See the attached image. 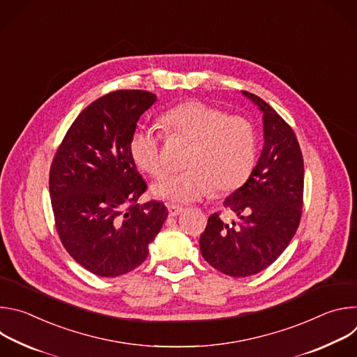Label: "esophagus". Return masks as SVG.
<instances>
[{"mask_svg": "<svg viewBox=\"0 0 357 357\" xmlns=\"http://www.w3.org/2000/svg\"><path fill=\"white\" fill-rule=\"evenodd\" d=\"M185 209L182 208V206H179V205H172V203H171V205H168V212H169V216H178V215H181L182 212H183Z\"/></svg>", "mask_w": 357, "mask_h": 357, "instance_id": "obj_1", "label": "esophagus"}]
</instances>
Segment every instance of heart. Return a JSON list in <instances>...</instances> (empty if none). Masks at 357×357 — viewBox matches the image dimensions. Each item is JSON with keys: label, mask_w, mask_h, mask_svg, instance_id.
Segmentation results:
<instances>
[{"label": "heart", "mask_w": 357, "mask_h": 357, "mask_svg": "<svg viewBox=\"0 0 357 357\" xmlns=\"http://www.w3.org/2000/svg\"><path fill=\"white\" fill-rule=\"evenodd\" d=\"M161 123L169 137L192 141L186 171L168 175L152 188L155 196L179 203L238 189L251 175L256 162V135L248 120L226 116L215 106L192 100L168 110ZM162 134L154 128H138L130 141L134 164L152 178L165 172Z\"/></svg>", "instance_id": "b5f03b06"}]
</instances>
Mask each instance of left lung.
Masks as SVG:
<instances>
[{
  "label": "left lung",
  "instance_id": "obj_1",
  "mask_svg": "<svg viewBox=\"0 0 357 357\" xmlns=\"http://www.w3.org/2000/svg\"><path fill=\"white\" fill-rule=\"evenodd\" d=\"M241 93L263 113L264 146L247 182L223 203L238 222L213 213L199 240L203 259L230 277L271 266L292 240L303 206V158L294 130L263 98Z\"/></svg>",
  "mask_w": 357,
  "mask_h": 357
}]
</instances>
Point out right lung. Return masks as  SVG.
I'll return each instance as SVG.
<instances>
[{
	"mask_svg": "<svg viewBox=\"0 0 357 357\" xmlns=\"http://www.w3.org/2000/svg\"><path fill=\"white\" fill-rule=\"evenodd\" d=\"M155 100L146 90L97 98L72 123L50 165L59 238L76 263L98 277H119L142 264L168 216L161 202H137L146 182L130 154L137 121Z\"/></svg>",
	"mask_w": 357,
	"mask_h": 357,
	"instance_id": "obj_1",
	"label": "right lung"
}]
</instances>
